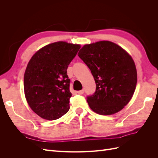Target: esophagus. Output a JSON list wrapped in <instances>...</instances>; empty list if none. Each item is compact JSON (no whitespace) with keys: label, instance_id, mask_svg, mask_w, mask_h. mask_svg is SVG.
I'll use <instances>...</instances> for the list:
<instances>
[{"label":"esophagus","instance_id":"1","mask_svg":"<svg viewBox=\"0 0 158 158\" xmlns=\"http://www.w3.org/2000/svg\"><path fill=\"white\" fill-rule=\"evenodd\" d=\"M84 93V89L80 90V91H77V94H78L82 95V94H83Z\"/></svg>","mask_w":158,"mask_h":158}]
</instances>
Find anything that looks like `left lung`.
I'll return each mask as SVG.
<instances>
[{
    "label": "left lung",
    "mask_w": 158,
    "mask_h": 158,
    "mask_svg": "<svg viewBox=\"0 0 158 158\" xmlns=\"http://www.w3.org/2000/svg\"><path fill=\"white\" fill-rule=\"evenodd\" d=\"M78 55L96 84L95 93L87 97L89 107L103 115L120 111L130 102L137 83L136 66L131 55L109 41L85 45Z\"/></svg>",
    "instance_id": "1"
}]
</instances>
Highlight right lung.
Returning <instances> with one entry per match:
<instances>
[{
  "label": "right lung",
  "mask_w": 158,
  "mask_h": 158,
  "mask_svg": "<svg viewBox=\"0 0 158 158\" xmlns=\"http://www.w3.org/2000/svg\"><path fill=\"white\" fill-rule=\"evenodd\" d=\"M80 45L58 41L33 55L26 67L23 87L26 100L37 115L56 120L69 111L72 94L67 69Z\"/></svg>",
  "instance_id": "obj_1"
}]
</instances>
